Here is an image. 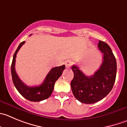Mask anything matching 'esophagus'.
Segmentation results:
<instances>
[{"label":"esophagus","mask_w":127,"mask_h":127,"mask_svg":"<svg viewBox=\"0 0 127 127\" xmlns=\"http://www.w3.org/2000/svg\"><path fill=\"white\" fill-rule=\"evenodd\" d=\"M65 65L66 68H70L71 67V65H72V62L70 60H67L65 63Z\"/></svg>","instance_id":"1"}]
</instances>
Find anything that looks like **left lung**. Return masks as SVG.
<instances>
[{
	"instance_id": "1",
	"label": "left lung",
	"mask_w": 127,
	"mask_h": 127,
	"mask_svg": "<svg viewBox=\"0 0 127 127\" xmlns=\"http://www.w3.org/2000/svg\"><path fill=\"white\" fill-rule=\"evenodd\" d=\"M98 47L103 53V62L93 75L87 76L77 66L72 67L73 72L71 89L77 100L82 103H94L105 97L112 90L117 74V62L107 43L99 40Z\"/></svg>"
}]
</instances>
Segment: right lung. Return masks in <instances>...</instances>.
<instances>
[{"label": "right lung", "instance_id": "right-lung-1", "mask_svg": "<svg viewBox=\"0 0 127 127\" xmlns=\"http://www.w3.org/2000/svg\"><path fill=\"white\" fill-rule=\"evenodd\" d=\"M24 43L25 41L20 43L13 57L11 65V73L13 83L18 92L24 98L32 102H40L45 99L48 98L51 95L54 90L55 82L61 76L63 71L65 68V66L64 65L60 67H54L52 68L45 78L43 82L39 86H27L22 82L15 69V58H16L17 54Z\"/></svg>", "mask_w": 127, "mask_h": 127}]
</instances>
